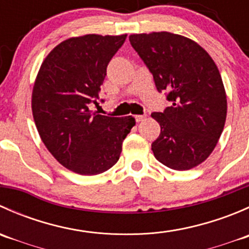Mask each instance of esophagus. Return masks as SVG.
<instances>
[{"label": "esophagus", "instance_id": "34e87169", "mask_svg": "<svg viewBox=\"0 0 249 249\" xmlns=\"http://www.w3.org/2000/svg\"><path fill=\"white\" fill-rule=\"evenodd\" d=\"M134 118H135V120H136V122H142V120L145 118V115H135Z\"/></svg>", "mask_w": 249, "mask_h": 249}]
</instances>
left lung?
<instances>
[{
    "mask_svg": "<svg viewBox=\"0 0 249 249\" xmlns=\"http://www.w3.org/2000/svg\"><path fill=\"white\" fill-rule=\"evenodd\" d=\"M132 48L171 106L152 117L160 135L152 143L165 166L184 171L205 161L224 129L227 95L218 67L203 48L170 32L131 35Z\"/></svg>",
    "mask_w": 249,
    "mask_h": 249,
    "instance_id": "1",
    "label": "left lung"
}]
</instances>
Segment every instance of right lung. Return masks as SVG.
<instances>
[{"label":"right lung","instance_id":"add662e5","mask_svg":"<svg viewBox=\"0 0 249 249\" xmlns=\"http://www.w3.org/2000/svg\"><path fill=\"white\" fill-rule=\"evenodd\" d=\"M125 39L126 35L66 39L49 53L35 82L32 114L39 136L62 166L79 175L110 169L135 125L132 117L90 110L99 105L107 66Z\"/></svg>","mask_w":249,"mask_h":249}]
</instances>
